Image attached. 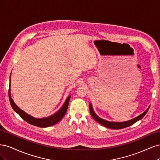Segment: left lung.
Masks as SVG:
<instances>
[{
	"label": "left lung",
	"mask_w": 160,
	"mask_h": 160,
	"mask_svg": "<svg viewBox=\"0 0 160 160\" xmlns=\"http://www.w3.org/2000/svg\"><path fill=\"white\" fill-rule=\"evenodd\" d=\"M149 108L143 112L142 114H141L140 115L138 116L137 118H135L133 119H131L129 121H128V122H108V121H105L104 119H101L100 118H99L98 115H97L95 112L93 110V108H92V105L90 104L89 105V110H90V113L91 115L93 118L97 122H98L99 123L101 124L103 126L108 128L110 129H122V128H125L130 126L133 124H134L135 122H137L138 121L140 120L141 119H142L145 115L147 113V112L148 111Z\"/></svg>",
	"instance_id": "obj_1"
}]
</instances>
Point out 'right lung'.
Returning a JSON list of instances; mask_svg holds the SVG:
<instances>
[{"label": "right lung", "instance_id": "right-lung-1", "mask_svg": "<svg viewBox=\"0 0 160 160\" xmlns=\"http://www.w3.org/2000/svg\"><path fill=\"white\" fill-rule=\"evenodd\" d=\"M10 92H11V90H10V88H9L8 97H9V100H10V102H11L12 109L15 111L19 115H20L24 120L26 121L27 122H28V123H30L31 125H35V126L40 127V128L49 127V126H51V125H55L57 123L59 122V121L64 117V115H65V113L67 112V108H68L70 98H71L70 95L68 97V98H67L64 105H62L61 109L59 111H58V112H57L55 114L52 115L50 116V117L47 118L37 119V118H32V116L28 115L25 112H24L22 110H21L15 103H14V101L11 98Z\"/></svg>", "mask_w": 160, "mask_h": 160}]
</instances>
